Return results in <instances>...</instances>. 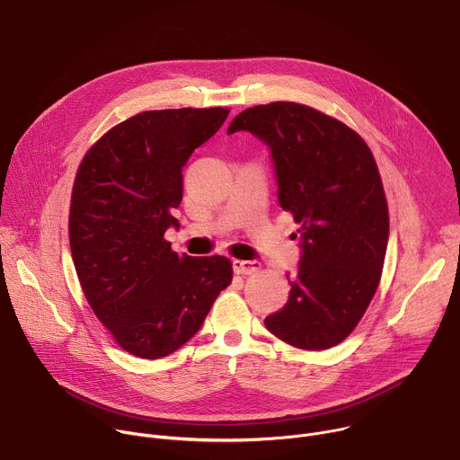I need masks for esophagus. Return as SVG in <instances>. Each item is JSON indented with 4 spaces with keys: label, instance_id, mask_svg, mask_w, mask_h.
<instances>
[{
    "label": "esophagus",
    "instance_id": "esophagus-1",
    "mask_svg": "<svg viewBox=\"0 0 460 460\" xmlns=\"http://www.w3.org/2000/svg\"><path fill=\"white\" fill-rule=\"evenodd\" d=\"M260 268V261L256 260H233V271L236 275H254Z\"/></svg>",
    "mask_w": 460,
    "mask_h": 460
}]
</instances>
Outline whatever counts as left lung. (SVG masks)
<instances>
[{
	"label": "left lung",
	"mask_w": 460,
	"mask_h": 460,
	"mask_svg": "<svg viewBox=\"0 0 460 460\" xmlns=\"http://www.w3.org/2000/svg\"><path fill=\"white\" fill-rule=\"evenodd\" d=\"M236 130L271 149L279 204L302 234L288 304L264 323L298 349L333 348L364 316L384 268L389 215L375 158L346 123L293 102L245 109L227 135Z\"/></svg>",
	"instance_id": "8db88e82"
}]
</instances>
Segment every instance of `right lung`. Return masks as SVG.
Segmentation results:
<instances>
[{"mask_svg": "<svg viewBox=\"0 0 460 460\" xmlns=\"http://www.w3.org/2000/svg\"><path fill=\"white\" fill-rule=\"evenodd\" d=\"M229 109H164L128 118L84 156L71 199L69 240L78 280L116 344L162 358L202 327L233 280L226 256L176 254L181 169L222 127Z\"/></svg>", "mask_w": 460, "mask_h": 460, "instance_id": "1", "label": "right lung"}]
</instances>
